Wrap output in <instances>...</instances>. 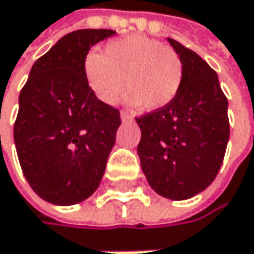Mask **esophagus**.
I'll return each mask as SVG.
<instances>
[{
  "label": "esophagus",
  "mask_w": 254,
  "mask_h": 254,
  "mask_svg": "<svg viewBox=\"0 0 254 254\" xmlns=\"http://www.w3.org/2000/svg\"><path fill=\"white\" fill-rule=\"evenodd\" d=\"M120 117H121V120H123V121H131V120H133V115L127 111L120 112Z\"/></svg>",
  "instance_id": "34e87169"
}]
</instances>
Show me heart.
<instances>
[{"mask_svg": "<svg viewBox=\"0 0 254 254\" xmlns=\"http://www.w3.org/2000/svg\"><path fill=\"white\" fill-rule=\"evenodd\" d=\"M84 79L92 93L111 105L124 89L128 105L156 111L178 95L184 68L173 48L156 39L130 35L107 44L105 52H89L83 63Z\"/></svg>", "mask_w": 254, "mask_h": 254, "instance_id": "heart-1", "label": "heart"}]
</instances>
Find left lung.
I'll list each match as a JSON object with an SVG mask.
<instances>
[{
    "instance_id": "8db88e82",
    "label": "left lung",
    "mask_w": 254,
    "mask_h": 254,
    "mask_svg": "<svg viewBox=\"0 0 254 254\" xmlns=\"http://www.w3.org/2000/svg\"><path fill=\"white\" fill-rule=\"evenodd\" d=\"M184 68L183 84L167 107L136 118L143 174L162 197L186 200L218 174L230 139L228 101L219 80L194 51L168 38Z\"/></svg>"
}]
</instances>
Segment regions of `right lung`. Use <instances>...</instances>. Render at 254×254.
<instances>
[{
	"mask_svg": "<svg viewBox=\"0 0 254 254\" xmlns=\"http://www.w3.org/2000/svg\"><path fill=\"white\" fill-rule=\"evenodd\" d=\"M112 35L81 29L63 36L33 64L20 92L17 156L32 190L52 205L86 200L105 173L121 118L92 93L83 63L90 48Z\"/></svg>",
	"mask_w": 254,
	"mask_h": 254,
	"instance_id": "obj_1",
	"label": "right lung"
}]
</instances>
